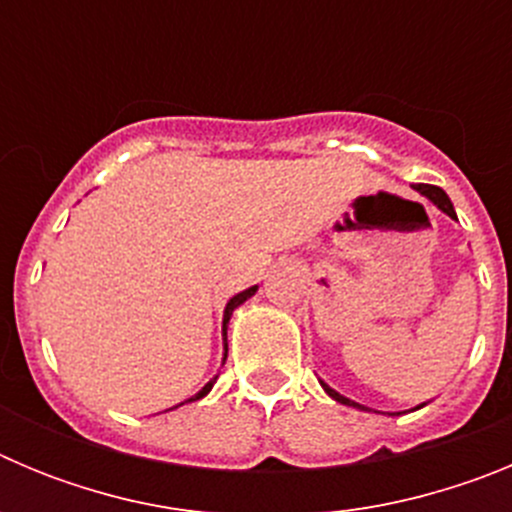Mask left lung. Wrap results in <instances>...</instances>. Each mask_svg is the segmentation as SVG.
Instances as JSON below:
<instances>
[{
  "instance_id": "left-lung-1",
  "label": "left lung",
  "mask_w": 512,
  "mask_h": 512,
  "mask_svg": "<svg viewBox=\"0 0 512 512\" xmlns=\"http://www.w3.org/2000/svg\"><path fill=\"white\" fill-rule=\"evenodd\" d=\"M415 189H418V192L423 194V197H428V200H431L433 205L438 207V210L446 212V215H449V217H456L454 205H451V200H449V194L443 192L441 187H431V184H418V187H415ZM320 387H323V390L328 392V397H333V400L341 402V405H348V408H356V410H369V408H364V405H359V402L343 397L341 392H336V390H333V387H328V384H325L323 379H320ZM423 405H425V402H423ZM423 405H418V408H423ZM418 408H415V410H418ZM397 415H400V413H397Z\"/></svg>"
}]
</instances>
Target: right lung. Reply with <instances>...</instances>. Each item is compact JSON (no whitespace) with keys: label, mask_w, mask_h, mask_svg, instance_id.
<instances>
[{"label":"right lung","mask_w":512,"mask_h":512,"mask_svg":"<svg viewBox=\"0 0 512 512\" xmlns=\"http://www.w3.org/2000/svg\"><path fill=\"white\" fill-rule=\"evenodd\" d=\"M256 289H259V287H248V289H243V292H238V295H235V297H230V300H228V305H225V312H223V346H225L223 364H225V359H228V323H230V315H233V312H235V307H241L243 302L248 300V297H253V295H256ZM215 379H217V377H215ZM215 379H210V382H207L205 387H202V390L197 392V395H194V397H189L187 402L202 400V397H205L207 392L212 390V384H215Z\"/></svg>","instance_id":"add662e5"}]
</instances>
